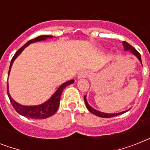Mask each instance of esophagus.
<instances>
[{"label":"esophagus","instance_id":"1","mask_svg":"<svg viewBox=\"0 0 150 150\" xmlns=\"http://www.w3.org/2000/svg\"><path fill=\"white\" fill-rule=\"evenodd\" d=\"M89 71L86 70H83L82 71H80L79 73V75H78V78L79 79H82V78H86L87 77L88 75H89Z\"/></svg>","mask_w":150,"mask_h":150}]
</instances>
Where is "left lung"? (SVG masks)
<instances>
[{
	"mask_svg": "<svg viewBox=\"0 0 150 150\" xmlns=\"http://www.w3.org/2000/svg\"><path fill=\"white\" fill-rule=\"evenodd\" d=\"M123 46H124V48H125V50H130V51L132 52V54H134L135 56L137 57L138 59H139L140 62L142 63L141 55H140L139 53V52L136 50V49H135V48L133 47L132 46H131L129 43H128L127 42H125V41H124V42H123ZM84 100H85V103H86V105L87 109L89 110V111L91 112L92 114H95V115H96V116L100 117H104V118H107V117H112L117 116V115H119V114H123V113H125V112L128 111V110H126V111H123V112H121V113H117V114H105V113H103V112L98 111V110H96L93 109V107H90V106L89 105V103H87L86 98V96H84Z\"/></svg>",
	"mask_w": 150,
	"mask_h": 150,
	"instance_id": "left-lung-1",
	"label": "left lung"
}]
</instances>
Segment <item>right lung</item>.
<instances>
[{
	"mask_svg": "<svg viewBox=\"0 0 150 150\" xmlns=\"http://www.w3.org/2000/svg\"><path fill=\"white\" fill-rule=\"evenodd\" d=\"M52 36H49V35H43V36H40L38 37H36L35 39L30 40L29 42H27L25 45H23L22 47L20 48L19 50H18L15 54V55L13 56L11 61L10 68H9V71H8V75L10 72L11 68L13 62L15 61V59L17 57L22 50H24L25 48L27 46L29 45L31 43H34V42H37V41L44 40L47 38H51ZM74 82V80H70L68 82H64V84H62L61 86L59 87L58 89L57 90L56 93L52 96L50 100L47 101L46 103H43L41 105H38V106H23L19 103H18L11 97L10 94L8 93V84L7 85V93H8V96L9 97V100L11 101V103L12 104L13 107L15 108V110L19 114L22 115V116L26 117H30V118L33 119H45L49 117L54 115L56 111L57 110L59 107V103H60V100H61V96L62 92H63L64 89L66 86H68L69 85L72 84Z\"/></svg>",
	"mask_w": 150,
	"mask_h": 150,
	"instance_id": "1",
	"label": "right lung"
}]
</instances>
